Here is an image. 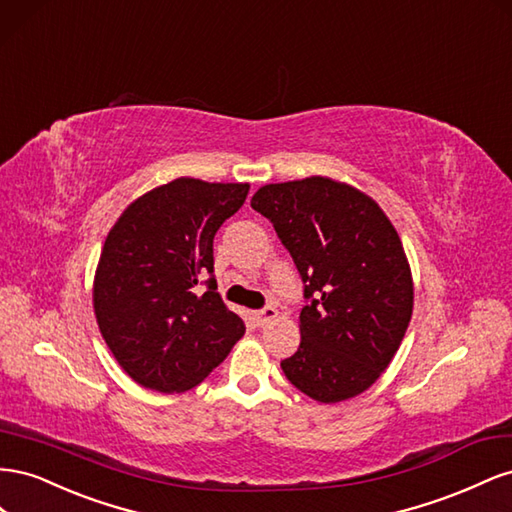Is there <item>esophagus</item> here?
I'll list each match as a JSON object with an SVG mask.
<instances>
[{
	"label": "esophagus",
	"instance_id": "1",
	"mask_svg": "<svg viewBox=\"0 0 512 512\" xmlns=\"http://www.w3.org/2000/svg\"><path fill=\"white\" fill-rule=\"evenodd\" d=\"M276 315H279V311L274 309V306H264V309L255 313V319H257V326L264 328L266 324H270L272 319H276Z\"/></svg>",
	"mask_w": 512,
	"mask_h": 512
}]
</instances>
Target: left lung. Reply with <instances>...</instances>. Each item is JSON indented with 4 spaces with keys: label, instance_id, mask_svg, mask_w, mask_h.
Instances as JSON below:
<instances>
[{
    "label": "left lung",
    "instance_id": "left-lung-1",
    "mask_svg": "<svg viewBox=\"0 0 512 512\" xmlns=\"http://www.w3.org/2000/svg\"><path fill=\"white\" fill-rule=\"evenodd\" d=\"M251 208L274 225L309 300L285 377L319 403L358 397L388 369L412 319L397 229L369 195L321 175L261 186Z\"/></svg>",
    "mask_w": 512,
    "mask_h": 512
}]
</instances>
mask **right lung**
<instances>
[{
  "instance_id": "1",
  "label": "right lung",
  "mask_w": 512,
  "mask_h": 512,
  "mask_svg": "<svg viewBox=\"0 0 512 512\" xmlns=\"http://www.w3.org/2000/svg\"><path fill=\"white\" fill-rule=\"evenodd\" d=\"M244 184L178 178L122 212L102 246L94 313L120 367L143 388L191 390L244 334L214 281V236L248 195ZM210 273L209 289L196 287Z\"/></svg>"
}]
</instances>
